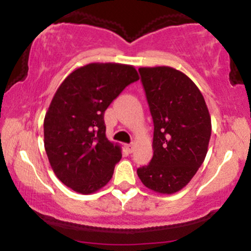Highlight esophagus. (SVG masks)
Listing matches in <instances>:
<instances>
[{
	"label": "esophagus",
	"instance_id": "1",
	"mask_svg": "<svg viewBox=\"0 0 251 251\" xmlns=\"http://www.w3.org/2000/svg\"><path fill=\"white\" fill-rule=\"evenodd\" d=\"M126 150H127V152H129V153H132V152L134 151V144H126Z\"/></svg>",
	"mask_w": 251,
	"mask_h": 251
}]
</instances>
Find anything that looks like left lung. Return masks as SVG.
<instances>
[{"mask_svg": "<svg viewBox=\"0 0 251 251\" xmlns=\"http://www.w3.org/2000/svg\"><path fill=\"white\" fill-rule=\"evenodd\" d=\"M153 119V157L137 170L146 188L164 195L192 179L208 152L211 118L194 81L175 68H139Z\"/></svg>", "mask_w": 251, "mask_h": 251, "instance_id": "1", "label": "left lung"}]
</instances>
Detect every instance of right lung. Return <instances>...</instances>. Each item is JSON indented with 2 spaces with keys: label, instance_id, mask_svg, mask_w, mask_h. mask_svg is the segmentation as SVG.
<instances>
[{
  "label": "right lung",
  "instance_id": "1",
  "mask_svg": "<svg viewBox=\"0 0 251 251\" xmlns=\"http://www.w3.org/2000/svg\"><path fill=\"white\" fill-rule=\"evenodd\" d=\"M137 80L133 66L89 63L72 72L57 88L43 134L51 169L66 186L88 195L111 179L122 149L106 138L103 113Z\"/></svg>",
  "mask_w": 251,
  "mask_h": 251
}]
</instances>
